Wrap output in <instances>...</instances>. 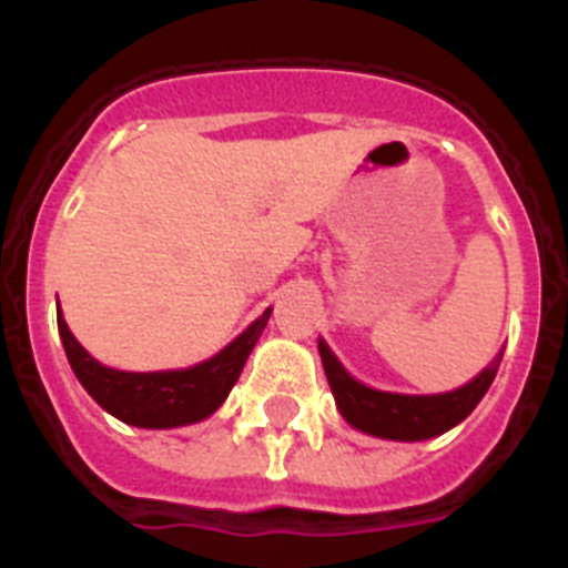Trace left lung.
Returning a JSON list of instances; mask_svg holds the SVG:
<instances>
[{
	"label": "left lung",
	"instance_id": "left-lung-1",
	"mask_svg": "<svg viewBox=\"0 0 568 568\" xmlns=\"http://www.w3.org/2000/svg\"><path fill=\"white\" fill-rule=\"evenodd\" d=\"M318 353L341 415L361 433L393 440L435 438V435L460 424L480 404V398L486 395L491 381H495L500 358H504V349H500L478 378H471L469 384L458 386L453 393L398 395L381 393V389H373V386H364L361 381H355L341 366V361L329 353V346L324 341H318Z\"/></svg>",
	"mask_w": 568,
	"mask_h": 568
}]
</instances>
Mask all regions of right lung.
<instances>
[{
    "label": "right lung",
    "instance_id": "obj_1",
    "mask_svg": "<svg viewBox=\"0 0 568 568\" xmlns=\"http://www.w3.org/2000/svg\"><path fill=\"white\" fill-rule=\"evenodd\" d=\"M273 310L250 324L230 346H224L215 358L195 364L190 369H170V373H119L99 364L84 353V346L73 338L64 324L62 313H57L59 335H62L64 353L77 373L79 384L93 395L102 409L115 415L124 424L148 426V429H170L204 420L213 415L233 384L239 381L244 361L253 353L261 329L267 327Z\"/></svg>",
    "mask_w": 568,
    "mask_h": 568
}]
</instances>
